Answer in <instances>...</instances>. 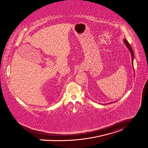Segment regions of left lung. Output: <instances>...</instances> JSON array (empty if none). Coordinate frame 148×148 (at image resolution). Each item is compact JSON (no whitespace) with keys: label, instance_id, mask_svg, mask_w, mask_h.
I'll use <instances>...</instances> for the list:
<instances>
[{"label":"left lung","instance_id":"left-lung-1","mask_svg":"<svg viewBox=\"0 0 148 148\" xmlns=\"http://www.w3.org/2000/svg\"><path fill=\"white\" fill-rule=\"evenodd\" d=\"M123 42H124V43L125 45V46H127V47L128 49V50H129V51H130V52L131 53V56H132V67L134 68V51H133V50H132V47H131V45H130V43H128V42L127 40L126 39H124V40H123ZM112 103V102H110V103ZM106 104H108V103H106Z\"/></svg>","mask_w":148,"mask_h":148}]
</instances>
